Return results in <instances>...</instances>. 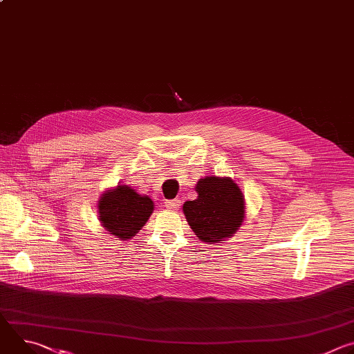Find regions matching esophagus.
I'll return each instance as SVG.
<instances>
[{
	"label": "esophagus",
	"mask_w": 354,
	"mask_h": 354,
	"mask_svg": "<svg viewBox=\"0 0 354 354\" xmlns=\"http://www.w3.org/2000/svg\"><path fill=\"white\" fill-rule=\"evenodd\" d=\"M180 203L182 201L179 198H174V200H167L165 201V206L171 210H179L180 209Z\"/></svg>",
	"instance_id": "esophagus-1"
}]
</instances>
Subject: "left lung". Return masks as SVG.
Here are the masks:
<instances>
[{"instance_id":"1","label":"left lung","mask_w":354,"mask_h":354,"mask_svg":"<svg viewBox=\"0 0 354 354\" xmlns=\"http://www.w3.org/2000/svg\"><path fill=\"white\" fill-rule=\"evenodd\" d=\"M197 198L186 201L183 213L190 228L203 242L230 238L245 216L243 196L231 179L207 176L196 185Z\"/></svg>"}]
</instances>
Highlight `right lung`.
<instances>
[{
  "instance_id": "add662e5",
  "label": "right lung",
  "mask_w": 354,
  "mask_h": 354,
  "mask_svg": "<svg viewBox=\"0 0 354 354\" xmlns=\"http://www.w3.org/2000/svg\"><path fill=\"white\" fill-rule=\"evenodd\" d=\"M154 210L148 196L136 193L127 185L105 193L99 201V217L109 234L120 239H129L141 230Z\"/></svg>"
}]
</instances>
